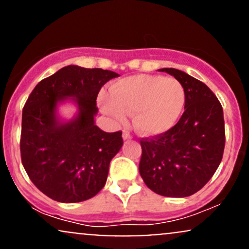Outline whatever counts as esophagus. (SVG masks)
Listing matches in <instances>:
<instances>
[{
	"mask_svg": "<svg viewBox=\"0 0 249 249\" xmlns=\"http://www.w3.org/2000/svg\"><path fill=\"white\" fill-rule=\"evenodd\" d=\"M123 139H124V141H131L132 137H131V134L126 132V131H124V132H123Z\"/></svg>",
	"mask_w": 249,
	"mask_h": 249,
	"instance_id": "34e87169",
	"label": "esophagus"
}]
</instances>
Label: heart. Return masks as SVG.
Returning a JSON list of instances; mask_svg holds the SVG:
<instances>
[{"instance_id": "heart-1", "label": "heart", "mask_w": 249, "mask_h": 249, "mask_svg": "<svg viewBox=\"0 0 249 249\" xmlns=\"http://www.w3.org/2000/svg\"><path fill=\"white\" fill-rule=\"evenodd\" d=\"M186 92L178 79L159 75H134L119 79L110 96L101 97V107L113 122L123 123L132 113L133 127L144 137L168 132L179 121Z\"/></svg>"}]
</instances>
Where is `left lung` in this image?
<instances>
[{
	"label": "left lung",
	"instance_id": "1",
	"mask_svg": "<svg viewBox=\"0 0 249 249\" xmlns=\"http://www.w3.org/2000/svg\"><path fill=\"white\" fill-rule=\"evenodd\" d=\"M160 71L182 84L186 92L185 111L168 132L141 142L139 173L154 193L185 198L201 190L221 162L224 111L206 84L173 68Z\"/></svg>",
	"mask_w": 249,
	"mask_h": 249
}]
</instances>
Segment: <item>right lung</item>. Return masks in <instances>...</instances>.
I'll use <instances>...</instances> for the list:
<instances>
[{"instance_id":"add662e5","label":"right lung","mask_w":249,"mask_h":249,"mask_svg":"<svg viewBox=\"0 0 249 249\" xmlns=\"http://www.w3.org/2000/svg\"><path fill=\"white\" fill-rule=\"evenodd\" d=\"M110 70L68 65L36 85L22 112L21 158L41 192L71 204L95 196L107 182L108 166L123 146L122 132H104L95 123L96 99ZM76 107L71 119L62 105Z\"/></svg>"}]
</instances>
